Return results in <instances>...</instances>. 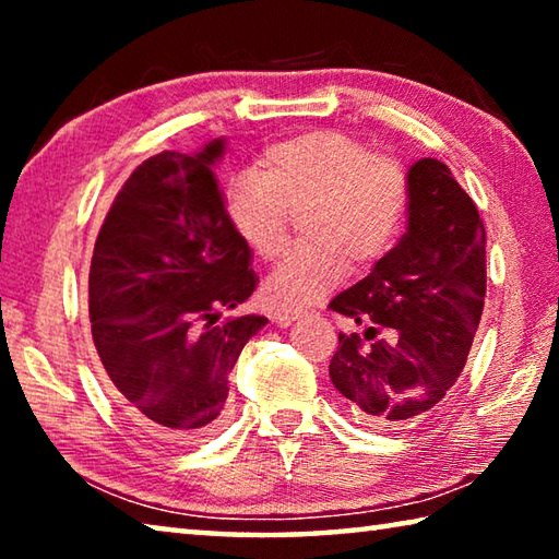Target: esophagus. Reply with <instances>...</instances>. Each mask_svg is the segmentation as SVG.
<instances>
[{"label":"esophagus","instance_id":"1","mask_svg":"<svg viewBox=\"0 0 559 559\" xmlns=\"http://www.w3.org/2000/svg\"><path fill=\"white\" fill-rule=\"evenodd\" d=\"M298 318H300L298 310H276V313H273V323H278L281 328H286V325L293 323V320H298Z\"/></svg>","mask_w":559,"mask_h":559}]
</instances>
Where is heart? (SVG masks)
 Instances as JSON below:
<instances>
[{
  "label": "heart",
  "mask_w": 559,
  "mask_h": 559,
  "mask_svg": "<svg viewBox=\"0 0 559 559\" xmlns=\"http://www.w3.org/2000/svg\"><path fill=\"white\" fill-rule=\"evenodd\" d=\"M263 169H241L224 187L234 231L261 259H276L288 239L290 212L308 241L296 246L266 281L273 306L313 302L345 276L392 249L409 210V175L400 159L372 155L362 140L316 130L273 143Z\"/></svg>",
  "instance_id": "1"
}]
</instances>
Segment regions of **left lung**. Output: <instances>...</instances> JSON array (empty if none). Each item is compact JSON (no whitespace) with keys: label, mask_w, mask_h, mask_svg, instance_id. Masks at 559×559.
Wrapping results in <instances>:
<instances>
[{"label":"left lung","mask_w":559,"mask_h":559,"mask_svg":"<svg viewBox=\"0 0 559 559\" xmlns=\"http://www.w3.org/2000/svg\"><path fill=\"white\" fill-rule=\"evenodd\" d=\"M406 231L370 276L330 300L365 325L340 333L330 380L370 429H402L437 409L466 365L486 298V229L433 157L409 167ZM385 335L382 336L381 333Z\"/></svg>","instance_id":"left-lung-1"}]
</instances>
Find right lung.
<instances>
[{"instance_id": "obj_1", "label": "right lung", "mask_w": 559, "mask_h": 559, "mask_svg": "<svg viewBox=\"0 0 559 559\" xmlns=\"http://www.w3.org/2000/svg\"><path fill=\"white\" fill-rule=\"evenodd\" d=\"M224 150L216 138L194 155L145 159L112 202L91 259V335L108 390L138 427L173 443L219 427L229 372L269 323H219L259 283L214 177Z\"/></svg>"}]
</instances>
